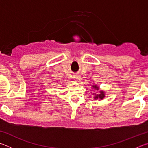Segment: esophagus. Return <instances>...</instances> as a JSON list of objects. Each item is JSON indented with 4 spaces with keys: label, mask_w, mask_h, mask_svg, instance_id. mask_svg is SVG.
Listing matches in <instances>:
<instances>
[{
    "label": "esophagus",
    "mask_w": 148,
    "mask_h": 148,
    "mask_svg": "<svg viewBox=\"0 0 148 148\" xmlns=\"http://www.w3.org/2000/svg\"><path fill=\"white\" fill-rule=\"evenodd\" d=\"M74 79H75V81L77 82H79L80 80L82 79V77L79 75H74Z\"/></svg>",
    "instance_id": "obj_1"
}]
</instances>
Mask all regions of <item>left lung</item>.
I'll list each match as a JSON object with an SVG mask.
<instances>
[{
    "instance_id": "1",
    "label": "left lung",
    "mask_w": 148,
    "mask_h": 148,
    "mask_svg": "<svg viewBox=\"0 0 148 148\" xmlns=\"http://www.w3.org/2000/svg\"><path fill=\"white\" fill-rule=\"evenodd\" d=\"M92 88H94L95 89L98 90L99 89V87L95 85V86H92ZM104 97H105V94L104 92L103 91H99V94H95L94 99H100V100H102Z\"/></svg>"
}]
</instances>
